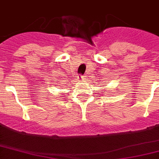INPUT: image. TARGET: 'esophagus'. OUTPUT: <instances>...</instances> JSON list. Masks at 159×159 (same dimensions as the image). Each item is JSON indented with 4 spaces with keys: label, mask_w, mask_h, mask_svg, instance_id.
<instances>
[{
    "label": "esophagus",
    "mask_w": 159,
    "mask_h": 159,
    "mask_svg": "<svg viewBox=\"0 0 159 159\" xmlns=\"http://www.w3.org/2000/svg\"><path fill=\"white\" fill-rule=\"evenodd\" d=\"M78 79L79 80H84V79H85V76H84V75H78Z\"/></svg>",
    "instance_id": "obj_1"
}]
</instances>
